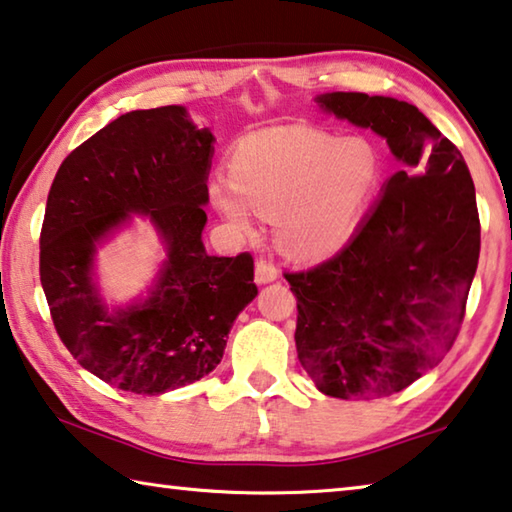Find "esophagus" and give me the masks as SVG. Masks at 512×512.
Instances as JSON below:
<instances>
[{"instance_id": "1", "label": "esophagus", "mask_w": 512, "mask_h": 512, "mask_svg": "<svg viewBox=\"0 0 512 512\" xmlns=\"http://www.w3.org/2000/svg\"><path fill=\"white\" fill-rule=\"evenodd\" d=\"M278 278H280L278 266L269 262V259H257V264H255V282H257V285H266V282H273Z\"/></svg>"}]
</instances>
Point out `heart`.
I'll return each instance as SVG.
<instances>
[{
    "label": "heart",
    "mask_w": 512,
    "mask_h": 512,
    "mask_svg": "<svg viewBox=\"0 0 512 512\" xmlns=\"http://www.w3.org/2000/svg\"><path fill=\"white\" fill-rule=\"evenodd\" d=\"M230 177L212 182L225 221L253 230V212L275 216L280 248L294 257L335 253L360 225L380 180V157L364 139H335L310 127L248 136L230 159Z\"/></svg>",
    "instance_id": "heart-1"
}]
</instances>
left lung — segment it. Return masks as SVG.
I'll list each match as a JSON object with an SVG mask.
<instances>
[{
	"instance_id": "8db88e82",
	"label": "left lung",
	"mask_w": 512,
	"mask_h": 512,
	"mask_svg": "<svg viewBox=\"0 0 512 512\" xmlns=\"http://www.w3.org/2000/svg\"><path fill=\"white\" fill-rule=\"evenodd\" d=\"M316 102L373 129L401 161L335 257L285 273L298 360L314 385L376 399L415 383L456 342L481 253L476 191L460 150L415 104L367 93Z\"/></svg>"
}]
</instances>
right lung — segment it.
Masks as SVG:
<instances>
[{
    "label": "right lung",
    "instance_id": "obj_1",
    "mask_svg": "<svg viewBox=\"0 0 512 512\" xmlns=\"http://www.w3.org/2000/svg\"><path fill=\"white\" fill-rule=\"evenodd\" d=\"M212 154V132L184 107L129 111L72 150L52 182L40 285L54 328L81 367L125 392L157 396L214 371L257 296L250 253L202 246ZM132 213L151 218L169 257L143 304L109 313L90 275L94 246Z\"/></svg>",
    "mask_w": 512,
    "mask_h": 512
}]
</instances>
